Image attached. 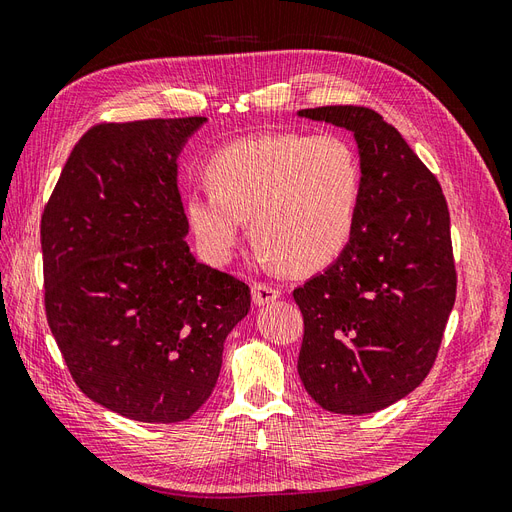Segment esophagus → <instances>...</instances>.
I'll use <instances>...</instances> for the list:
<instances>
[{
  "mask_svg": "<svg viewBox=\"0 0 512 512\" xmlns=\"http://www.w3.org/2000/svg\"><path fill=\"white\" fill-rule=\"evenodd\" d=\"M280 288H275L271 284H265V282H254L252 284V299L256 305H267V303H273L275 299H280Z\"/></svg>",
  "mask_w": 512,
  "mask_h": 512,
  "instance_id": "1",
  "label": "esophagus"
}]
</instances>
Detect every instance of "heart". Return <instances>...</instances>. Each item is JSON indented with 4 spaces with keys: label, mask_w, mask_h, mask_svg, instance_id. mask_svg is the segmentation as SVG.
<instances>
[{
    "label": "heart",
    "mask_w": 512,
    "mask_h": 512,
    "mask_svg": "<svg viewBox=\"0 0 512 512\" xmlns=\"http://www.w3.org/2000/svg\"><path fill=\"white\" fill-rule=\"evenodd\" d=\"M205 179L209 192L185 196V218L200 250L218 265L237 250L245 220L260 258L290 273L327 267L352 239L363 168L344 136H245L213 153Z\"/></svg>",
    "instance_id": "1"
}]
</instances>
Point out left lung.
I'll return each instance as SVG.
<instances>
[{
    "label": "left lung",
    "instance_id": "8db88e82",
    "mask_svg": "<svg viewBox=\"0 0 512 512\" xmlns=\"http://www.w3.org/2000/svg\"><path fill=\"white\" fill-rule=\"evenodd\" d=\"M299 115L354 134L363 190L346 250L292 292L305 324L297 369L324 410L378 412L412 393L438 356L457 294L451 215L436 175L376 111Z\"/></svg>",
    "mask_w": 512,
    "mask_h": 512
}]
</instances>
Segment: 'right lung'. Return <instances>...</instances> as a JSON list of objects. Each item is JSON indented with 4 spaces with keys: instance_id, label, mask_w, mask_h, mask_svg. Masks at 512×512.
Wrapping results in <instances>:
<instances>
[{
    "instance_id": "right-lung-1",
    "label": "right lung",
    "mask_w": 512,
    "mask_h": 512,
    "mask_svg": "<svg viewBox=\"0 0 512 512\" xmlns=\"http://www.w3.org/2000/svg\"><path fill=\"white\" fill-rule=\"evenodd\" d=\"M205 117L98 123L72 149L40 222L44 309L76 386L141 423L209 399L250 286L196 262L177 156Z\"/></svg>"
}]
</instances>
